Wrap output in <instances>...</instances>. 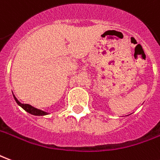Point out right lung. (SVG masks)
Masks as SVG:
<instances>
[{
	"mask_svg": "<svg viewBox=\"0 0 160 160\" xmlns=\"http://www.w3.org/2000/svg\"><path fill=\"white\" fill-rule=\"evenodd\" d=\"M13 98H14V100H15V102H17V104H18L20 107L22 108L24 110L27 111L28 113H29V114H32V115H37V116H44V115L48 114V113L46 112V111H43L41 110V109H38V108H37L32 107V106L30 105V104L21 103L20 101L18 100L16 97H15V96H14L13 94Z\"/></svg>",
	"mask_w": 160,
	"mask_h": 160,
	"instance_id": "obj_1",
	"label": "right lung"
}]
</instances>
